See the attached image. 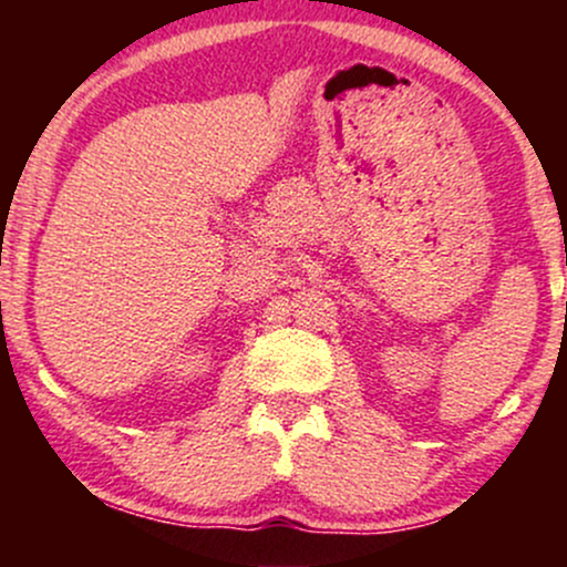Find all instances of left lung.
Instances as JSON below:
<instances>
[{
  "label": "left lung",
  "instance_id": "left-lung-1",
  "mask_svg": "<svg viewBox=\"0 0 567 567\" xmlns=\"http://www.w3.org/2000/svg\"><path fill=\"white\" fill-rule=\"evenodd\" d=\"M565 309H567V303H565Z\"/></svg>",
  "mask_w": 567,
  "mask_h": 567
}]
</instances>
